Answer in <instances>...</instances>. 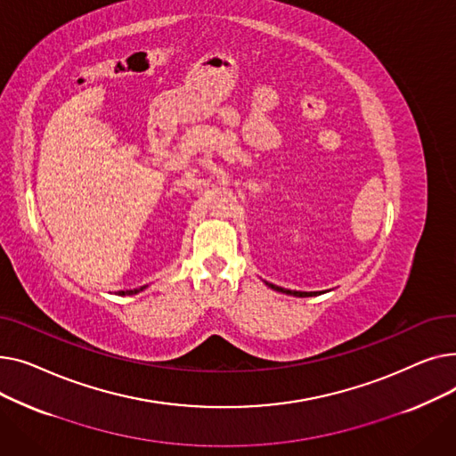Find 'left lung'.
Wrapping results in <instances>:
<instances>
[{
  "label": "left lung",
  "instance_id": "obj_1",
  "mask_svg": "<svg viewBox=\"0 0 456 456\" xmlns=\"http://www.w3.org/2000/svg\"><path fill=\"white\" fill-rule=\"evenodd\" d=\"M266 282V281H265ZM272 290L275 292H281V294H289V296H296V297H313V296H320V294H325V292H297V290H286V289H281V286H275L272 282H266Z\"/></svg>",
  "mask_w": 456,
  "mask_h": 456
}]
</instances>
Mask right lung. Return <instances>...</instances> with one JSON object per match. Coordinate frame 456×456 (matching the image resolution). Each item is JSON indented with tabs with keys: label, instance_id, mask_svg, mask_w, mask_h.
Instances as JSON below:
<instances>
[{
	"label": "right lung",
	"instance_id": "right-lung-1",
	"mask_svg": "<svg viewBox=\"0 0 456 456\" xmlns=\"http://www.w3.org/2000/svg\"><path fill=\"white\" fill-rule=\"evenodd\" d=\"M146 289H148V286H140V289H133V290H119L118 296H134V294L143 292Z\"/></svg>",
	"mask_w": 456,
	"mask_h": 456
}]
</instances>
